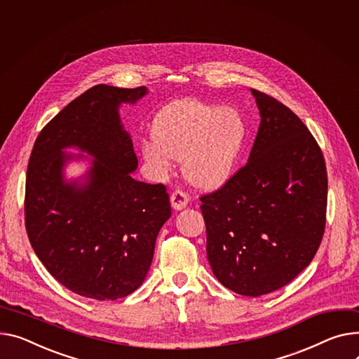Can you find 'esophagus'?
<instances>
[{
  "label": "esophagus",
  "mask_w": 359,
  "mask_h": 359,
  "mask_svg": "<svg viewBox=\"0 0 359 359\" xmlns=\"http://www.w3.org/2000/svg\"><path fill=\"white\" fill-rule=\"evenodd\" d=\"M170 202H172V206L176 210H180V209H183L187 205L189 196H187L186 192H183L182 189H176L175 192L170 195Z\"/></svg>",
  "instance_id": "obj_1"
}]
</instances>
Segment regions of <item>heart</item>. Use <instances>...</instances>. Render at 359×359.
Masks as SVG:
<instances>
[{
  "label": "heart",
  "mask_w": 359,
  "mask_h": 359,
  "mask_svg": "<svg viewBox=\"0 0 359 359\" xmlns=\"http://www.w3.org/2000/svg\"><path fill=\"white\" fill-rule=\"evenodd\" d=\"M248 135L244 116L198 100L164 108L153 127V140L142 146L147 161L167 169L183 161L187 180L203 189L218 187L232 175Z\"/></svg>",
  "instance_id": "heart-1"
}]
</instances>
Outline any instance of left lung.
<instances>
[{
  "label": "left lung",
  "instance_id": "1",
  "mask_svg": "<svg viewBox=\"0 0 359 359\" xmlns=\"http://www.w3.org/2000/svg\"><path fill=\"white\" fill-rule=\"evenodd\" d=\"M251 92L261 124L250 158L199 199L213 274L226 289L257 297L289 284L318 252L327 173L302 119L270 95Z\"/></svg>",
  "mask_w": 359,
  "mask_h": 359
}]
</instances>
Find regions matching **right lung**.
Wrapping results in <instances>:
<instances>
[{"instance_id":"right-lung-1","label":"right lung","mask_w":359,"mask_h":359,"mask_svg":"<svg viewBox=\"0 0 359 359\" xmlns=\"http://www.w3.org/2000/svg\"><path fill=\"white\" fill-rule=\"evenodd\" d=\"M146 92L144 86H92L43 127L30 154L24 198L30 244L46 270L83 297L116 300L135 292L172 215L163 183L130 175L138 160L118 107ZM66 147L97 158L83 188L62 183Z\"/></svg>"}]
</instances>
